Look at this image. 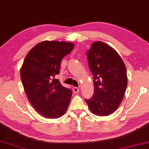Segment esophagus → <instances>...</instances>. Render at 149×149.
<instances>
[{
  "mask_svg": "<svg viewBox=\"0 0 149 149\" xmlns=\"http://www.w3.org/2000/svg\"><path fill=\"white\" fill-rule=\"evenodd\" d=\"M73 91L74 93H78L79 91H80V88H78V87H74V88H73Z\"/></svg>",
  "mask_w": 149,
  "mask_h": 149,
  "instance_id": "obj_1",
  "label": "esophagus"
}]
</instances>
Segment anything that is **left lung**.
<instances>
[{"label":"left lung","mask_w":149,"mask_h":149,"mask_svg":"<svg viewBox=\"0 0 149 149\" xmlns=\"http://www.w3.org/2000/svg\"><path fill=\"white\" fill-rule=\"evenodd\" d=\"M87 58L95 90L92 97L85 101L93 114L108 116L117 110L124 97L127 86L126 67L117 52L102 41L91 44Z\"/></svg>","instance_id":"obj_1"}]
</instances>
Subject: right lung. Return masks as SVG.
Returning <instances> with one entry per match:
<instances>
[{"mask_svg": "<svg viewBox=\"0 0 149 149\" xmlns=\"http://www.w3.org/2000/svg\"><path fill=\"white\" fill-rule=\"evenodd\" d=\"M71 42L43 41L26 56L20 77L30 103L47 118H57L66 112L72 92L61 84L59 74L62 59L72 51Z\"/></svg>", "mask_w": 149, "mask_h": 149, "instance_id": "right-lung-1", "label": "right lung"}]
</instances>
